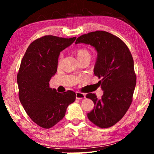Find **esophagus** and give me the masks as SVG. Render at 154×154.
Masks as SVG:
<instances>
[{
  "mask_svg": "<svg viewBox=\"0 0 154 154\" xmlns=\"http://www.w3.org/2000/svg\"><path fill=\"white\" fill-rule=\"evenodd\" d=\"M85 97V95L84 94L81 92H76V98L77 99H82Z\"/></svg>",
  "mask_w": 154,
  "mask_h": 154,
  "instance_id": "1",
  "label": "esophagus"
}]
</instances>
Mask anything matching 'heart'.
I'll return each mask as SVG.
<instances>
[{"mask_svg":"<svg viewBox=\"0 0 154 154\" xmlns=\"http://www.w3.org/2000/svg\"><path fill=\"white\" fill-rule=\"evenodd\" d=\"M75 54H76L77 58L82 59L85 58H90V54L88 49L85 48H78L75 50Z\"/></svg>","mask_w":154,"mask_h":154,"instance_id":"1","label":"heart"}]
</instances>
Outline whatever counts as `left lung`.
Wrapping results in <instances>:
<instances>
[{
  "label": "left lung",
  "instance_id": "8db88e82",
  "mask_svg": "<svg viewBox=\"0 0 154 154\" xmlns=\"http://www.w3.org/2000/svg\"><path fill=\"white\" fill-rule=\"evenodd\" d=\"M78 43L95 48L97 58L94 73L102 79L98 82L103 91L101 99H98L94 94L86 95L94 104L88 118L96 126L109 128L123 118L131 105L137 82L133 58L120 38L105 31L80 36L75 42Z\"/></svg>",
  "mask_w": 154,
  "mask_h": 154
}]
</instances>
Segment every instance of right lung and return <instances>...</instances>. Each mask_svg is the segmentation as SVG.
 Instances as JSON below:
<instances>
[{
    "label": "right lung",
    "instance_id": "right-lung-1",
    "mask_svg": "<svg viewBox=\"0 0 154 154\" xmlns=\"http://www.w3.org/2000/svg\"><path fill=\"white\" fill-rule=\"evenodd\" d=\"M75 39L44 36L30 43L21 62L17 76L20 100L30 119L44 128L58 123L76 98L71 90L62 94L49 88V81L57 71L60 53Z\"/></svg>",
    "mask_w": 154,
    "mask_h": 154
}]
</instances>
